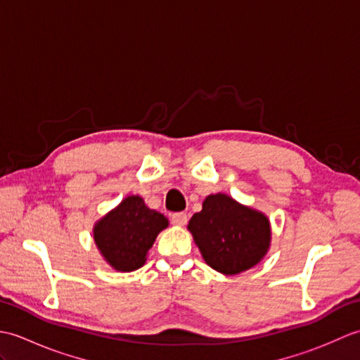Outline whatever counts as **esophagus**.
Returning a JSON list of instances; mask_svg holds the SVG:
<instances>
[{"label":"esophagus","mask_w":360,"mask_h":360,"mask_svg":"<svg viewBox=\"0 0 360 360\" xmlns=\"http://www.w3.org/2000/svg\"><path fill=\"white\" fill-rule=\"evenodd\" d=\"M187 223V215L184 212H176L172 215V224L174 226H184Z\"/></svg>","instance_id":"obj_1"}]
</instances>
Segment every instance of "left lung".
Listing matches in <instances>:
<instances>
[{
	"label": "left lung",
	"instance_id": "left-lung-1",
	"mask_svg": "<svg viewBox=\"0 0 360 360\" xmlns=\"http://www.w3.org/2000/svg\"><path fill=\"white\" fill-rule=\"evenodd\" d=\"M187 229L204 262L224 275H236L262 262L271 246V223L264 213L224 193L209 195Z\"/></svg>",
	"mask_w": 360,
	"mask_h": 360
}]
</instances>
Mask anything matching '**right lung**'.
I'll return each mask as SVG.
<instances>
[{"label": "right lung", "mask_w": 360, "mask_h": 360, "mask_svg": "<svg viewBox=\"0 0 360 360\" xmlns=\"http://www.w3.org/2000/svg\"><path fill=\"white\" fill-rule=\"evenodd\" d=\"M168 219L145 205L141 196H127L94 226V241L105 262L119 272L139 269Z\"/></svg>", "instance_id": "add662e5"}]
</instances>
